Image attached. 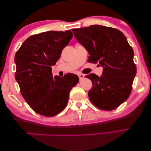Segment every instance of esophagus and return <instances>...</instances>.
<instances>
[{"mask_svg":"<svg viewBox=\"0 0 151 151\" xmlns=\"http://www.w3.org/2000/svg\"><path fill=\"white\" fill-rule=\"evenodd\" d=\"M78 76H79V78H80V80H81L85 77V75H84V74H83V73H80V74H78Z\"/></svg>","mask_w":151,"mask_h":151,"instance_id":"obj_1","label":"esophagus"}]
</instances>
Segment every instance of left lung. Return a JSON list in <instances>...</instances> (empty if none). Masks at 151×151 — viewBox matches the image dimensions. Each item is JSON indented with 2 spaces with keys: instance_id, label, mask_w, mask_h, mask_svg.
Listing matches in <instances>:
<instances>
[{
  "instance_id": "obj_1",
  "label": "left lung",
  "mask_w": 151,
  "mask_h": 151,
  "mask_svg": "<svg viewBox=\"0 0 151 151\" xmlns=\"http://www.w3.org/2000/svg\"><path fill=\"white\" fill-rule=\"evenodd\" d=\"M72 31L89 53V62L103 67L100 77L94 73L86 76L92 82L89 98L101 110H114L127 100L132 91L137 73L132 47L122 32L112 27L94 24Z\"/></svg>"
}]
</instances>
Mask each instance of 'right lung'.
I'll return each mask as SVG.
<instances>
[{"instance_id": "1", "label": "right lung", "mask_w": 151, "mask_h": 151, "mask_svg": "<svg viewBox=\"0 0 151 151\" xmlns=\"http://www.w3.org/2000/svg\"><path fill=\"white\" fill-rule=\"evenodd\" d=\"M70 30L47 31L27 38L17 51L14 77L21 95L35 112L54 116L66 107L71 88L79 81L77 75L53 77L51 66L72 39Z\"/></svg>"}]
</instances>
